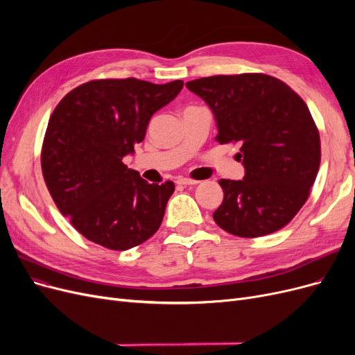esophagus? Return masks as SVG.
Segmentation results:
<instances>
[{"label": "esophagus", "mask_w": 355, "mask_h": 355, "mask_svg": "<svg viewBox=\"0 0 355 355\" xmlns=\"http://www.w3.org/2000/svg\"><path fill=\"white\" fill-rule=\"evenodd\" d=\"M176 182L179 185H197L198 184V180L188 179V178H179Z\"/></svg>", "instance_id": "esophagus-1"}]
</instances>
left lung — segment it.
I'll return each instance as SVG.
<instances>
[{"mask_svg":"<svg viewBox=\"0 0 355 355\" xmlns=\"http://www.w3.org/2000/svg\"><path fill=\"white\" fill-rule=\"evenodd\" d=\"M209 105L219 144L237 142L243 180L220 179L213 213L232 235L254 239L282 230L308 200L320 159V135L306 103L265 73L214 75L187 83Z\"/></svg>","mask_w":355,"mask_h":355,"instance_id":"left-lung-1","label":"left lung"}]
</instances>
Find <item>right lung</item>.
<instances>
[{
	"label": "right lung",
	"instance_id": "add662e5",
	"mask_svg": "<svg viewBox=\"0 0 355 355\" xmlns=\"http://www.w3.org/2000/svg\"><path fill=\"white\" fill-rule=\"evenodd\" d=\"M182 87V80H93L53 111L41 149L42 176L60 213L87 240L128 250L159 228L175 184H148L123 158Z\"/></svg>",
	"mask_w": 355,
	"mask_h": 355
}]
</instances>
